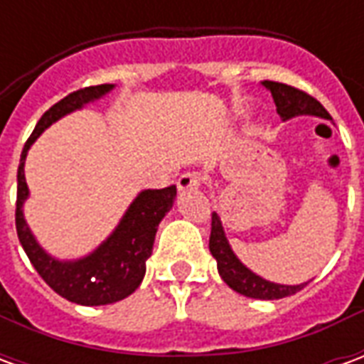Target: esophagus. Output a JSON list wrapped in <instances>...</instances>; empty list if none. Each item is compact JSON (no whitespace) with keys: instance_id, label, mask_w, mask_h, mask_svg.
I'll use <instances>...</instances> for the list:
<instances>
[{"instance_id":"34e87169","label":"esophagus","mask_w":364,"mask_h":364,"mask_svg":"<svg viewBox=\"0 0 364 364\" xmlns=\"http://www.w3.org/2000/svg\"><path fill=\"white\" fill-rule=\"evenodd\" d=\"M200 187V175L198 173H183L179 177V181H177V189L185 193V191H193V189H198Z\"/></svg>"}]
</instances>
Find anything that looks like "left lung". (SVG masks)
Returning <instances> with one entry per match:
<instances>
[{"mask_svg":"<svg viewBox=\"0 0 364 364\" xmlns=\"http://www.w3.org/2000/svg\"><path fill=\"white\" fill-rule=\"evenodd\" d=\"M261 85L267 91H271L273 101L277 105V112L282 120L310 114V117H320V119L331 120L329 112L321 107L320 101H316L304 91L290 87L287 83L279 82H261ZM210 253L216 259L218 273L222 281L228 284L230 289L236 290L240 294L247 298H257V300H277V298L290 296L296 294L298 290H302L308 282L300 284H279V282L267 281L257 273H253L252 269L245 267L240 261L232 245H230L224 226H222L220 216L213 213V230H210V242H208Z\"/></svg>","mask_w":364,"mask_h":364,"instance_id":"8db88e82","label":"left lung"}]
</instances>
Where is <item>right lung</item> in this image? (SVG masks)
Returning <instances> with one entry per match:
<instances>
[{
  "instance_id": "right-lung-1",
  "label": "right lung",
  "mask_w": 364,
  "mask_h": 364,
  "mask_svg": "<svg viewBox=\"0 0 364 364\" xmlns=\"http://www.w3.org/2000/svg\"><path fill=\"white\" fill-rule=\"evenodd\" d=\"M114 90V83L93 85L74 91L44 112L33 134L21 151V164L17 169V210L15 224L17 236L27 253V257L41 274L44 282L60 296L82 306H105L130 296L142 282L146 274V261L151 255L156 232L173 208L177 189L175 185L166 189H144L130 203L127 213L112 230L107 240L95 250L80 259H58L36 242L35 234L28 228L23 213V205L28 198L25 179V159L38 136L56 120L70 112L80 111L85 105L93 103Z\"/></svg>"
}]
</instances>
